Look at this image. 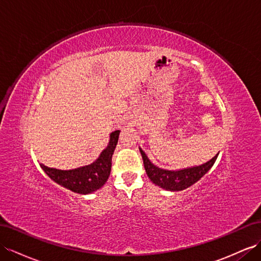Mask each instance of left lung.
Instances as JSON below:
<instances>
[{
  "instance_id": "obj_1",
  "label": "left lung",
  "mask_w": 261,
  "mask_h": 261,
  "mask_svg": "<svg viewBox=\"0 0 261 261\" xmlns=\"http://www.w3.org/2000/svg\"><path fill=\"white\" fill-rule=\"evenodd\" d=\"M139 151L142 153L144 167L148 177H149V179L154 185H157L163 189L169 190V191H181V190H185L194 185L196 181H199L212 168L217 158L216 154L215 157L201 166L183 169V170L179 171H170L164 170V169H160L152 165L140 148Z\"/></svg>"
}]
</instances>
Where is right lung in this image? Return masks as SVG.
I'll list each match as a JSON object with an SVG mask.
<instances>
[{"instance_id": "right-lung-1", "label": "right lung", "mask_w": 261, "mask_h": 261, "mask_svg": "<svg viewBox=\"0 0 261 261\" xmlns=\"http://www.w3.org/2000/svg\"><path fill=\"white\" fill-rule=\"evenodd\" d=\"M119 130L111 134L109 146L102 151L96 161L89 166L80 167L72 170H58L41 164L45 172L58 185L71 190L74 193L88 194L100 189L110 177L112 156L117 145Z\"/></svg>"}]
</instances>
